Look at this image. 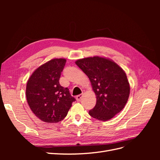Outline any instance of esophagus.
I'll list each match as a JSON object with an SVG mask.
<instances>
[{"label":"esophagus","instance_id":"1","mask_svg":"<svg viewBox=\"0 0 160 160\" xmlns=\"http://www.w3.org/2000/svg\"><path fill=\"white\" fill-rule=\"evenodd\" d=\"M82 98H83V94H80V95H77V96L76 97V99H77V101H80Z\"/></svg>","mask_w":160,"mask_h":160}]
</instances>
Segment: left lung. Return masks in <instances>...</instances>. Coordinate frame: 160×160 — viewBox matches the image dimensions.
Masks as SVG:
<instances>
[{"label":"left lung","mask_w":160,"mask_h":160,"mask_svg":"<svg viewBox=\"0 0 160 160\" xmlns=\"http://www.w3.org/2000/svg\"><path fill=\"white\" fill-rule=\"evenodd\" d=\"M75 63L89 77L96 95V105L89 114L104 122L113 118L124 108L129 96L125 71L112 60L98 56L78 59Z\"/></svg>","instance_id":"8db88e82"}]
</instances>
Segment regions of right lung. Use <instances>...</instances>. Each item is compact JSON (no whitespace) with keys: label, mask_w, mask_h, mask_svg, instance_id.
<instances>
[{"label":"right lung","mask_w":160,"mask_h":160,"mask_svg":"<svg viewBox=\"0 0 160 160\" xmlns=\"http://www.w3.org/2000/svg\"><path fill=\"white\" fill-rule=\"evenodd\" d=\"M65 59H53L32 72L26 88L27 103L36 117L46 123H57L68 113L75 99L59 83Z\"/></svg>","instance_id":"right-lung-1"}]
</instances>
